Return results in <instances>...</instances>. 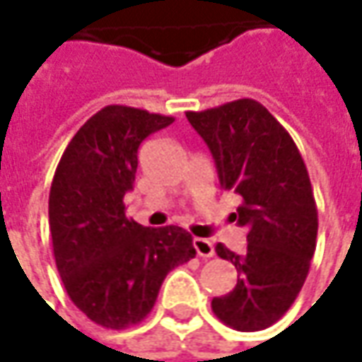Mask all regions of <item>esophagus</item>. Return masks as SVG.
<instances>
[{
    "label": "esophagus",
    "mask_w": 362,
    "mask_h": 362,
    "mask_svg": "<svg viewBox=\"0 0 362 362\" xmlns=\"http://www.w3.org/2000/svg\"><path fill=\"white\" fill-rule=\"evenodd\" d=\"M193 247H195L197 256H202V257L216 256V247H214V243L209 242V240H205V238H195V240H193Z\"/></svg>",
    "instance_id": "1"
}]
</instances>
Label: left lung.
Returning a JSON list of instances; mask_svg holds the SVG:
<instances>
[{
    "label": "left lung",
    "mask_w": 362,
    "mask_h": 362,
    "mask_svg": "<svg viewBox=\"0 0 362 362\" xmlns=\"http://www.w3.org/2000/svg\"><path fill=\"white\" fill-rule=\"evenodd\" d=\"M185 115L216 159L221 187L242 197L231 217L247 228L243 254L216 245L217 256L235 266L238 284L211 300V308L235 330H264L294 304L316 250L318 211L306 165L288 131L257 100Z\"/></svg>",
    "instance_id": "obj_1"
}]
</instances>
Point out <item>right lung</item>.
I'll list each match as a JSON object with an SVG mask.
<instances>
[{"label":"right lung","instance_id":"obj_1","mask_svg":"<svg viewBox=\"0 0 362 362\" xmlns=\"http://www.w3.org/2000/svg\"><path fill=\"white\" fill-rule=\"evenodd\" d=\"M173 117L110 105L72 136L49 187V231L64 288L92 322L122 330L145 320L175 266L195 257L191 233L145 228L127 217L124 195L139 146Z\"/></svg>","mask_w":362,"mask_h":362}]
</instances>
